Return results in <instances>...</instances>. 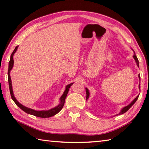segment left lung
<instances>
[{
	"label": "left lung",
	"mask_w": 149,
	"mask_h": 149,
	"mask_svg": "<svg viewBox=\"0 0 149 149\" xmlns=\"http://www.w3.org/2000/svg\"><path fill=\"white\" fill-rule=\"evenodd\" d=\"M133 58H134V59H135V62H136V63H137V66L139 67V60H138V59H137V56H136V55H135V54L133 55ZM139 79H140V75H139ZM139 87H140V85H139ZM86 94H87V96H86V99H87L88 98H89V91H88V89H87L86 88ZM138 97H139V95L137 96V97L135 98V99L133 100V101L132 102V103H131V104H130L128 106H127V107H124L123 108V109L121 110V112L119 113V115H120V114H124L125 112H127V111L130 109V108L132 107L133 106V104H134V103L136 102V100H137V99H138Z\"/></svg>",
	"instance_id": "left-lung-1"
}]
</instances>
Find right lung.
I'll list each match as a JSON object with an SVG mask.
<instances>
[{"label": "right lung", "mask_w": 149, "mask_h": 149, "mask_svg": "<svg viewBox=\"0 0 149 149\" xmlns=\"http://www.w3.org/2000/svg\"><path fill=\"white\" fill-rule=\"evenodd\" d=\"M17 49V46L15 48V49L14 50V51L12 52V53L10 56V60L9 61V64H8V85H9V89H10V95L12 100H14V102L16 103V104L17 106V107H19L22 110H24L25 112L27 113V114L33 115L37 117H39V118H50L51 116H53L55 114H56L57 113H58L60 110H62V108L64 107V102H65V99L66 98V96L68 93V91L70 87H71V85L73 84H70L69 85H68L66 87H65V90L64 92V94L62 95V97H60V104L57 106L56 107H55L52 109H50L49 110H47V111H36L34 110L33 109H31V108H27L24 106L22 105V104H20L19 102L15 98L14 93H13V90H12V81H11V78H10V70H12V68H13L14 65V60H13V55L16 52V51Z\"/></svg>", "instance_id": "1"}]
</instances>
